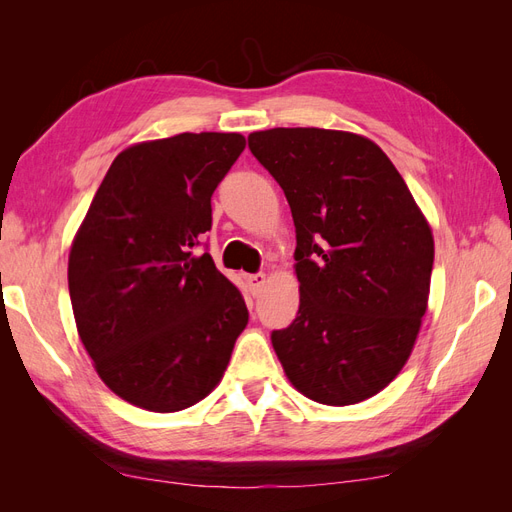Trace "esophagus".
Instances as JSON below:
<instances>
[{
  "instance_id": "esophagus-1",
  "label": "esophagus",
  "mask_w": 512,
  "mask_h": 512,
  "mask_svg": "<svg viewBox=\"0 0 512 512\" xmlns=\"http://www.w3.org/2000/svg\"><path fill=\"white\" fill-rule=\"evenodd\" d=\"M265 280H267V275H265V273L247 275V286H250V290L256 294V292L262 288V284H265Z\"/></svg>"
}]
</instances>
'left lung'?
<instances>
[{"instance_id":"8db88e82","label":"left lung","mask_w":512,"mask_h":512,"mask_svg":"<svg viewBox=\"0 0 512 512\" xmlns=\"http://www.w3.org/2000/svg\"><path fill=\"white\" fill-rule=\"evenodd\" d=\"M280 183L297 230L299 314L271 344L305 397L350 406L406 365L429 299L433 237L386 153L320 128L247 136Z\"/></svg>"}]
</instances>
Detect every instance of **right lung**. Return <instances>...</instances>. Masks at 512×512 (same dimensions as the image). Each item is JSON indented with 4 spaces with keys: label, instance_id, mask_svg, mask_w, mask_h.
I'll list each match as a JSON object with an SVG mask.
<instances>
[{
    "label": "right lung",
    "instance_id": "1",
    "mask_svg": "<svg viewBox=\"0 0 512 512\" xmlns=\"http://www.w3.org/2000/svg\"><path fill=\"white\" fill-rule=\"evenodd\" d=\"M243 149L237 132L128 147L72 241L76 329L102 382L132 406L179 412L205 399L250 318L239 288L194 252Z\"/></svg>",
    "mask_w": 512,
    "mask_h": 512
}]
</instances>
